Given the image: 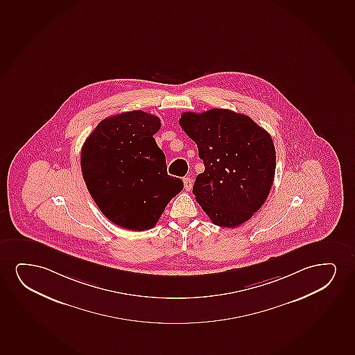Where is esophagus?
Instances as JSON below:
<instances>
[{"mask_svg":"<svg viewBox=\"0 0 355 355\" xmlns=\"http://www.w3.org/2000/svg\"><path fill=\"white\" fill-rule=\"evenodd\" d=\"M183 183H184V189L187 190V191H189V190H191V188H193V180L189 178V177H184V178H183Z\"/></svg>","mask_w":355,"mask_h":355,"instance_id":"esophagus-1","label":"esophagus"}]
</instances>
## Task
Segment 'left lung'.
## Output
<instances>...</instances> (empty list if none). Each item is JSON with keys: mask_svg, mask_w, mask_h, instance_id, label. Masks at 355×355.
<instances>
[{"mask_svg": "<svg viewBox=\"0 0 355 355\" xmlns=\"http://www.w3.org/2000/svg\"><path fill=\"white\" fill-rule=\"evenodd\" d=\"M180 125L198 144L205 165L193 187L198 205L216 225L235 227L249 220L275 178L271 136L248 115L223 108L185 112Z\"/></svg>", "mask_w": 355, "mask_h": 355, "instance_id": "left-lung-1", "label": "left lung"}]
</instances>
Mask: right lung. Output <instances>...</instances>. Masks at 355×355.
Listing matches in <instances>:
<instances>
[{
	"label": "right lung",
	"mask_w": 355,
	"mask_h": 355,
	"mask_svg": "<svg viewBox=\"0 0 355 355\" xmlns=\"http://www.w3.org/2000/svg\"><path fill=\"white\" fill-rule=\"evenodd\" d=\"M160 128L155 115L125 112L102 120L82 148L89 193L107 219L128 230L154 227L184 187L167 175L165 154L153 137Z\"/></svg>",
	"instance_id": "1"
}]
</instances>
